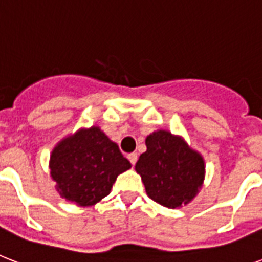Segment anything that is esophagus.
<instances>
[{
  "label": "esophagus",
  "mask_w": 262,
  "mask_h": 262,
  "mask_svg": "<svg viewBox=\"0 0 262 262\" xmlns=\"http://www.w3.org/2000/svg\"><path fill=\"white\" fill-rule=\"evenodd\" d=\"M127 159L130 160V163L135 166L136 162H137V154H129V155H127Z\"/></svg>",
  "instance_id": "esophagus-1"
}]
</instances>
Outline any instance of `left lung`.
Listing matches in <instances>:
<instances>
[{"instance_id":"1","label":"left lung","mask_w":262,"mask_h":262,"mask_svg":"<svg viewBox=\"0 0 262 262\" xmlns=\"http://www.w3.org/2000/svg\"><path fill=\"white\" fill-rule=\"evenodd\" d=\"M147 151L136 163L149 199L166 208L187 205L203 187L205 162L203 155L182 136L159 129L145 139Z\"/></svg>"}]
</instances>
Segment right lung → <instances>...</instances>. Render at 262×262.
<instances>
[{"label": "right lung", "mask_w": 262, "mask_h": 262, "mask_svg": "<svg viewBox=\"0 0 262 262\" xmlns=\"http://www.w3.org/2000/svg\"><path fill=\"white\" fill-rule=\"evenodd\" d=\"M132 167L118 145L99 126L63 137L50 155V177L62 199L91 207L110 194L119 174Z\"/></svg>", "instance_id": "obj_1"}]
</instances>
